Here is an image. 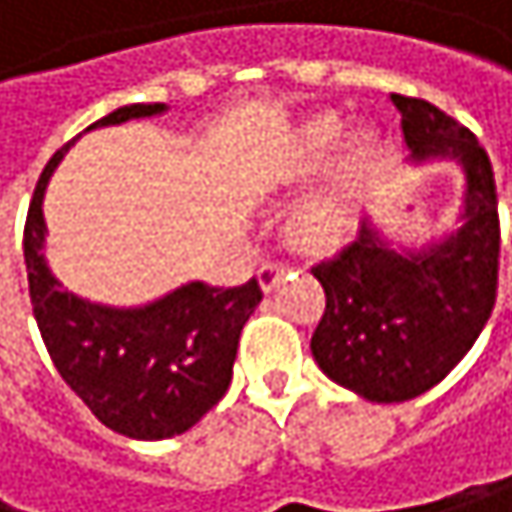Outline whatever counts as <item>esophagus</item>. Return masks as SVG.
Instances as JSON below:
<instances>
[{
    "label": "esophagus",
    "mask_w": 512,
    "mask_h": 512,
    "mask_svg": "<svg viewBox=\"0 0 512 512\" xmlns=\"http://www.w3.org/2000/svg\"><path fill=\"white\" fill-rule=\"evenodd\" d=\"M285 264L282 261H264L261 267H258V282H261V288L264 291H273L279 282H282V276H285Z\"/></svg>",
    "instance_id": "1"
}]
</instances>
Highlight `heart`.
Segmentation results:
<instances>
[{
  "instance_id": "obj_1",
  "label": "heart",
  "mask_w": 512,
  "mask_h": 512,
  "mask_svg": "<svg viewBox=\"0 0 512 512\" xmlns=\"http://www.w3.org/2000/svg\"><path fill=\"white\" fill-rule=\"evenodd\" d=\"M341 141V122L334 116H319L313 122H307L298 137L285 147L282 156V171L285 174H310L316 168L325 165V159L331 156V150ZM371 156V144L359 141L353 147V162L362 165ZM344 208L334 196H316L310 202H304L291 218V236L298 245L322 251V248H334L344 236Z\"/></svg>"
}]
</instances>
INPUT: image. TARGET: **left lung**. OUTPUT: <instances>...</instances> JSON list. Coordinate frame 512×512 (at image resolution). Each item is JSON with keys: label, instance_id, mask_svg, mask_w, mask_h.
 <instances>
[{"label": "left lung", "instance_id": "obj_1", "mask_svg": "<svg viewBox=\"0 0 512 512\" xmlns=\"http://www.w3.org/2000/svg\"><path fill=\"white\" fill-rule=\"evenodd\" d=\"M411 162L464 171V224L427 248H396L368 221L334 258L313 267L325 313L313 359L368 402H405L436 387L476 344L498 298V193L476 134L421 97L390 94Z\"/></svg>", "mask_w": 512, "mask_h": 512}]
</instances>
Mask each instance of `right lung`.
I'll return each instance as SVG.
<instances>
[{
	"mask_svg": "<svg viewBox=\"0 0 512 512\" xmlns=\"http://www.w3.org/2000/svg\"><path fill=\"white\" fill-rule=\"evenodd\" d=\"M156 113H165V104H131L88 128ZM70 144L48 159L24 227L30 301L45 350L57 375L104 427L128 439L187 433L227 393L242 325L264 291L258 279L236 288L190 282L131 310L91 304L67 291L51 276L42 254V196Z\"/></svg>",
	"mask_w": 512,
	"mask_h": 512,
	"instance_id": "obj_1",
	"label": "right lung"
}]
</instances>
